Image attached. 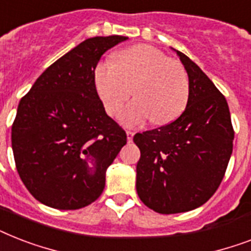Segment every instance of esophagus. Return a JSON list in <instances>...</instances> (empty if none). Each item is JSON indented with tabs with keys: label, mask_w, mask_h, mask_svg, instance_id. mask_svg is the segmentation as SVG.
I'll return each mask as SVG.
<instances>
[{
	"label": "esophagus",
	"mask_w": 251,
	"mask_h": 251,
	"mask_svg": "<svg viewBox=\"0 0 251 251\" xmlns=\"http://www.w3.org/2000/svg\"><path fill=\"white\" fill-rule=\"evenodd\" d=\"M126 135H127V142H131L133 141V137H134V131H130V130H127V131H126Z\"/></svg>",
	"instance_id": "obj_1"
}]
</instances>
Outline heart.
I'll return each mask as SVG.
<instances>
[{"label":"heart","mask_w":251,"mask_h":251,"mask_svg":"<svg viewBox=\"0 0 251 251\" xmlns=\"http://www.w3.org/2000/svg\"><path fill=\"white\" fill-rule=\"evenodd\" d=\"M95 86L106 113L118 117L130 98L135 100L125 109L124 121L138 125L150 121L167 125L186 108L189 76L178 61L150 45L122 50L114 62H101L95 70Z\"/></svg>","instance_id":"b5f03b06"}]
</instances>
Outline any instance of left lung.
Returning a JSON list of instances; mask_svg holds the SVG:
<instances>
[{"instance_id":"1","label":"left lung","mask_w":251,"mask_h":251,"mask_svg":"<svg viewBox=\"0 0 251 251\" xmlns=\"http://www.w3.org/2000/svg\"><path fill=\"white\" fill-rule=\"evenodd\" d=\"M189 75V100L175 121L134 135L141 150L137 193L159 214L202 206L218 190L233 150L224 95L195 62L177 50Z\"/></svg>"}]
</instances>
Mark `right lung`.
Returning a JSON list of instances; mask_svg holds the SVG:
<instances>
[{"label":"right lung","mask_w":251,"mask_h":251,"mask_svg":"<svg viewBox=\"0 0 251 251\" xmlns=\"http://www.w3.org/2000/svg\"><path fill=\"white\" fill-rule=\"evenodd\" d=\"M125 36H96L52 64L21 99L11 126L15 167L45 206L78 210L101 195L105 171L126 145L95 86V69Z\"/></svg>","instance_id":"right-lung-1"}]
</instances>
